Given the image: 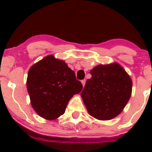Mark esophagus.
<instances>
[{"instance_id":"obj_1","label":"esophagus","mask_w":152,"mask_h":152,"mask_svg":"<svg viewBox=\"0 0 152 152\" xmlns=\"http://www.w3.org/2000/svg\"><path fill=\"white\" fill-rule=\"evenodd\" d=\"M81 83H82V85H83V86H85V83H86V79L82 80V81H81Z\"/></svg>"}]
</instances>
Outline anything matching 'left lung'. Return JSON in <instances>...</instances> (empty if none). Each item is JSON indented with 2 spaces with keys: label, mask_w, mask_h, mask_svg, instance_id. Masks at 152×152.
<instances>
[{
  "label": "left lung",
  "mask_w": 152,
  "mask_h": 152,
  "mask_svg": "<svg viewBox=\"0 0 152 152\" xmlns=\"http://www.w3.org/2000/svg\"><path fill=\"white\" fill-rule=\"evenodd\" d=\"M81 96L88 113L99 120L116 117L132 94V82L118 64L99 65L90 71Z\"/></svg>",
  "instance_id": "left-lung-1"
}]
</instances>
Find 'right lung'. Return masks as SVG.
<instances>
[{
	"mask_svg": "<svg viewBox=\"0 0 152 152\" xmlns=\"http://www.w3.org/2000/svg\"><path fill=\"white\" fill-rule=\"evenodd\" d=\"M26 86L34 109L48 120L64 114L69 100L83 88L74 71L51 55L31 66Z\"/></svg>",
	"mask_w": 152,
	"mask_h": 152,
	"instance_id": "add662e5",
	"label": "right lung"
}]
</instances>
